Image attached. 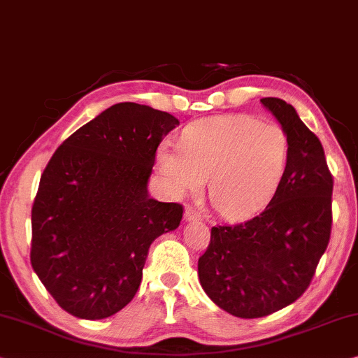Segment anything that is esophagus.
<instances>
[{
    "mask_svg": "<svg viewBox=\"0 0 358 358\" xmlns=\"http://www.w3.org/2000/svg\"><path fill=\"white\" fill-rule=\"evenodd\" d=\"M184 220L185 221H200L201 215L196 210L192 208V206H187V208H185V211H184Z\"/></svg>",
    "mask_w": 358,
    "mask_h": 358,
    "instance_id": "34e87169",
    "label": "esophagus"
}]
</instances>
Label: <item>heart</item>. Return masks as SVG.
Here are the masks:
<instances>
[{"instance_id":"obj_1","label":"heart","mask_w":358,"mask_h":358,"mask_svg":"<svg viewBox=\"0 0 358 358\" xmlns=\"http://www.w3.org/2000/svg\"><path fill=\"white\" fill-rule=\"evenodd\" d=\"M289 141L281 126L250 115L213 116L184 129L180 147L157 150L159 174L176 195L208 196L227 220H245L271 201L287 164Z\"/></svg>"}]
</instances>
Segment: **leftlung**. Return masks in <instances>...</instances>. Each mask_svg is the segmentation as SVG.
Returning <instances> with one entry per match:
<instances>
[{"label": "left lung", "mask_w": 358, "mask_h": 358, "mask_svg": "<svg viewBox=\"0 0 358 358\" xmlns=\"http://www.w3.org/2000/svg\"><path fill=\"white\" fill-rule=\"evenodd\" d=\"M289 141L276 194L260 215L211 227L199 278L217 307L239 318H262L295 302L312 282L329 243L333 176L323 145L281 98H262Z\"/></svg>", "instance_id": "obj_1"}]
</instances>
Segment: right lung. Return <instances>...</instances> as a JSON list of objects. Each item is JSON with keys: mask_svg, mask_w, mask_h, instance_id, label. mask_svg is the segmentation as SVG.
I'll use <instances>...</instances> for the list:
<instances>
[{"mask_svg": "<svg viewBox=\"0 0 358 358\" xmlns=\"http://www.w3.org/2000/svg\"><path fill=\"white\" fill-rule=\"evenodd\" d=\"M173 115L117 103L67 137L40 178L30 263L67 313L103 320L131 302L152 242L174 231L182 205L148 195Z\"/></svg>", "mask_w": 358, "mask_h": 358, "instance_id": "1", "label": "right lung"}]
</instances>
